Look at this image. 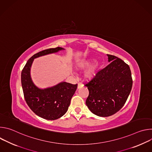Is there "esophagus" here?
I'll use <instances>...</instances> for the list:
<instances>
[{
  "label": "esophagus",
  "mask_w": 152,
  "mask_h": 152,
  "mask_svg": "<svg viewBox=\"0 0 152 152\" xmlns=\"http://www.w3.org/2000/svg\"><path fill=\"white\" fill-rule=\"evenodd\" d=\"M82 86H83V85L81 83H79L78 85H77V89H79V88H82Z\"/></svg>",
  "instance_id": "1"
}]
</instances>
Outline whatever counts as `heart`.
<instances>
[{
  "label": "heart",
  "mask_w": 152,
  "mask_h": 152,
  "mask_svg": "<svg viewBox=\"0 0 152 152\" xmlns=\"http://www.w3.org/2000/svg\"><path fill=\"white\" fill-rule=\"evenodd\" d=\"M92 64V61L90 60H85L81 62L79 64V67L81 69H84L88 67ZM99 70V65L97 64H95L91 66L86 71L85 73V77L86 79H92L94 78Z\"/></svg>",
  "instance_id": "obj_1"
}]
</instances>
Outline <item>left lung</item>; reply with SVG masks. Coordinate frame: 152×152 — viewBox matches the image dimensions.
<instances>
[{
    "label": "left lung",
    "mask_w": 152,
    "mask_h": 152,
    "mask_svg": "<svg viewBox=\"0 0 152 152\" xmlns=\"http://www.w3.org/2000/svg\"><path fill=\"white\" fill-rule=\"evenodd\" d=\"M110 64L85 83L89 90L86 104L99 117H109L125 104L132 86L129 66L115 56L107 55Z\"/></svg>",
    "instance_id": "1"
}]
</instances>
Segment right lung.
Instances as JSON below:
<instances>
[{
    "label": "right lung",
    "mask_w": 152,
    "mask_h": 152,
    "mask_svg": "<svg viewBox=\"0 0 152 152\" xmlns=\"http://www.w3.org/2000/svg\"><path fill=\"white\" fill-rule=\"evenodd\" d=\"M64 49L60 47L50 48L34 55L27 61L21 72V85L28 105L36 115L46 120H56L66 113L71 99L77 89V84L62 82L52 87L39 89L31 79V65L36 58Z\"/></svg>",
    "instance_id": "1"
}]
</instances>
